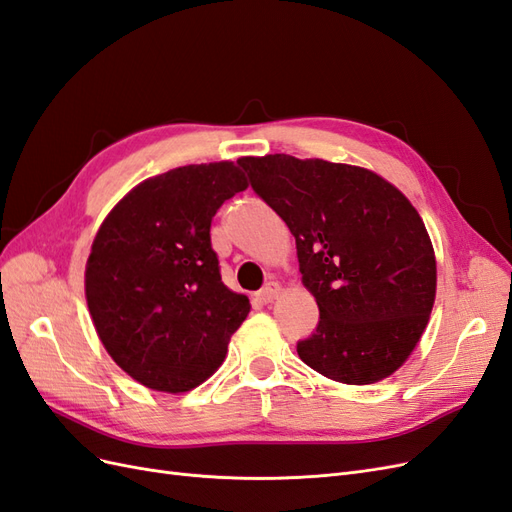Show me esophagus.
<instances>
[{
  "label": "esophagus",
  "instance_id": "esophagus-1",
  "mask_svg": "<svg viewBox=\"0 0 512 512\" xmlns=\"http://www.w3.org/2000/svg\"><path fill=\"white\" fill-rule=\"evenodd\" d=\"M281 294V285L279 283H268L264 289L259 291V300L264 304H272Z\"/></svg>",
  "mask_w": 512,
  "mask_h": 512
}]
</instances>
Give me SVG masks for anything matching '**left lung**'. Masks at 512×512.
I'll use <instances>...</instances> for the list:
<instances>
[{"label": "left lung", "instance_id": "obj_1", "mask_svg": "<svg viewBox=\"0 0 512 512\" xmlns=\"http://www.w3.org/2000/svg\"><path fill=\"white\" fill-rule=\"evenodd\" d=\"M238 165L296 238L302 285L319 306L300 360L341 384L390 377L412 356L435 302V251L418 210L364 167L289 154Z\"/></svg>", "mask_w": 512, "mask_h": 512}]
</instances>
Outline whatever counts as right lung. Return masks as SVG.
Segmentation results:
<instances>
[{
	"label": "right lung",
	"mask_w": 512,
	"mask_h": 512,
	"mask_svg": "<svg viewBox=\"0 0 512 512\" xmlns=\"http://www.w3.org/2000/svg\"><path fill=\"white\" fill-rule=\"evenodd\" d=\"M231 160L175 167L128 191L100 223L85 264V300L100 343L135 382L197 388L221 367L251 311L218 272L210 225L246 191Z\"/></svg>",
	"instance_id": "right-lung-1"
}]
</instances>
